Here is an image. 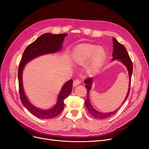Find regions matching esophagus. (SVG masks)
<instances>
[{"label": "esophagus", "instance_id": "esophagus-1", "mask_svg": "<svg viewBox=\"0 0 149 149\" xmlns=\"http://www.w3.org/2000/svg\"><path fill=\"white\" fill-rule=\"evenodd\" d=\"M80 83H81L80 81H79L78 79H76V80H74V81H73V86L74 87L77 86L79 85Z\"/></svg>", "mask_w": 149, "mask_h": 149}]
</instances>
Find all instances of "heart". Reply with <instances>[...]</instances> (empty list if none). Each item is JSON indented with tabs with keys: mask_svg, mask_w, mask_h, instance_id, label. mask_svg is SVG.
<instances>
[{
	"mask_svg": "<svg viewBox=\"0 0 149 149\" xmlns=\"http://www.w3.org/2000/svg\"><path fill=\"white\" fill-rule=\"evenodd\" d=\"M91 57L89 63V70L96 73L104 63L106 53L101 47L92 45H81L76 47L73 53L74 60L79 64H84Z\"/></svg>",
	"mask_w": 149,
	"mask_h": 149,
	"instance_id": "heart-1",
	"label": "heart"
}]
</instances>
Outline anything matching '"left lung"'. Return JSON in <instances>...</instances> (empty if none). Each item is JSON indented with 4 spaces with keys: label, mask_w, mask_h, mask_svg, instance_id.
I'll return each mask as SVG.
<instances>
[{
    "label": "left lung",
    "mask_w": 149,
    "mask_h": 149,
    "mask_svg": "<svg viewBox=\"0 0 149 149\" xmlns=\"http://www.w3.org/2000/svg\"><path fill=\"white\" fill-rule=\"evenodd\" d=\"M112 41H113V53H112V61H114L118 60L120 61L122 64H123L126 68L127 70L128 73H129V88H128V91L127 93V95L125 96L124 101L121 104V105L119 106V108L116 109L115 111L109 112H101L100 111H98L96 110L95 108L92 106L91 101H90L89 98V93L90 91L92 88V85L93 83L94 80L95 79L94 78H89L84 81V83L86 84L85 87L87 89V99L85 101V106L86 109H88L89 113L91 114L94 118L98 119H104L109 118L112 116H113L116 112L118 111L120 107L123 105V104L126 101L127 98L128 97L129 94L130 92V81H131V76L132 74L133 71V66L132 61L129 56V54L126 51V49L125 47L118 42L115 38H112Z\"/></svg>",
    "instance_id": "8db88e82"
}]
</instances>
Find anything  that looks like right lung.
<instances>
[{
    "instance_id": "add662e5",
    "label": "right lung",
    "mask_w": 149,
    "mask_h": 149,
    "mask_svg": "<svg viewBox=\"0 0 149 149\" xmlns=\"http://www.w3.org/2000/svg\"><path fill=\"white\" fill-rule=\"evenodd\" d=\"M68 35L66 33L52 34L44 33L30 44L26 48L23 53V56L20 63L18 70V79H19L20 97L22 104L31 114L38 118L48 119L55 118L63 111L64 108V100L70 95L72 91L73 80L66 81L58 94L56 102L53 107L47 109H42L35 106L31 104L25 93L22 74L26 63L35 58L48 54L55 53L61 50L64 42V39Z\"/></svg>"
}]
</instances>
